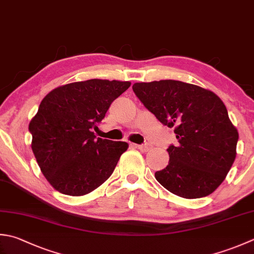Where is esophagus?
I'll use <instances>...</instances> for the list:
<instances>
[{
	"mask_svg": "<svg viewBox=\"0 0 254 254\" xmlns=\"http://www.w3.org/2000/svg\"><path fill=\"white\" fill-rule=\"evenodd\" d=\"M135 146L137 148H140L142 152H147L151 148V145H148V144H142V145H135Z\"/></svg>",
	"mask_w": 254,
	"mask_h": 254,
	"instance_id": "1",
	"label": "esophagus"
}]
</instances>
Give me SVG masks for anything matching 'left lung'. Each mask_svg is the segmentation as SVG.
<instances>
[{
	"label": "left lung",
	"mask_w": 254,
	"mask_h": 254,
	"mask_svg": "<svg viewBox=\"0 0 254 254\" xmlns=\"http://www.w3.org/2000/svg\"><path fill=\"white\" fill-rule=\"evenodd\" d=\"M132 89L158 121L175 128L180 143L168 146L170 162L156 181L187 199L210 195L230 171L239 138L221 99L177 80L136 82Z\"/></svg>",
	"instance_id": "obj_1"
}]
</instances>
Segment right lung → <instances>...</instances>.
<instances>
[{"label":"right lung","instance_id":"1","mask_svg":"<svg viewBox=\"0 0 254 254\" xmlns=\"http://www.w3.org/2000/svg\"><path fill=\"white\" fill-rule=\"evenodd\" d=\"M130 86L90 79L58 87L43 99L28 130L38 166L55 190L82 196L111 176L128 144L103 140L92 130Z\"/></svg>","mask_w":254,"mask_h":254}]
</instances>
